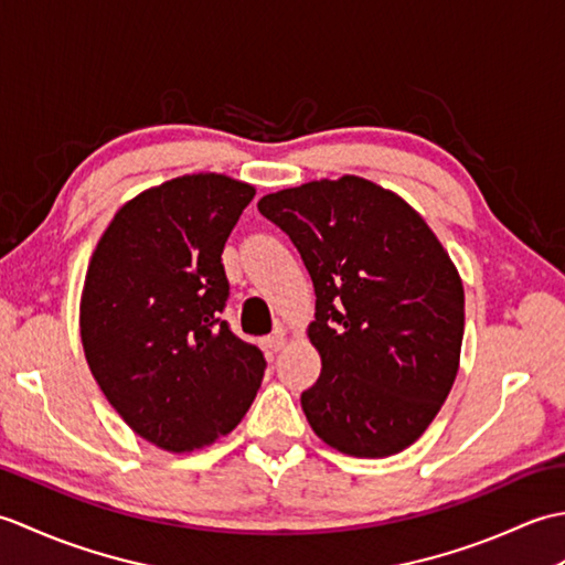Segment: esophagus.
I'll use <instances>...</instances> for the list:
<instances>
[{"label":"esophagus","mask_w":565,"mask_h":565,"mask_svg":"<svg viewBox=\"0 0 565 565\" xmlns=\"http://www.w3.org/2000/svg\"><path fill=\"white\" fill-rule=\"evenodd\" d=\"M267 347H269L271 352H279V350H284V347H286V332H284V330L274 332L271 338H267Z\"/></svg>","instance_id":"obj_1"}]
</instances>
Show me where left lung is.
I'll use <instances>...</instances> for the list:
<instances>
[{"label": "left lung", "mask_w": 565, "mask_h": 565, "mask_svg": "<svg viewBox=\"0 0 565 565\" xmlns=\"http://www.w3.org/2000/svg\"><path fill=\"white\" fill-rule=\"evenodd\" d=\"M257 209L316 286L306 332L322 371L301 395L310 427L359 459L407 449L459 374L463 284L449 252L403 196L356 174L274 191Z\"/></svg>", "instance_id": "1"}]
</instances>
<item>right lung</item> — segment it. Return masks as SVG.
<instances>
[{
  "instance_id": "1",
  "label": "right lung",
  "mask_w": 565,
  "mask_h": 565,
  "mask_svg": "<svg viewBox=\"0 0 565 565\" xmlns=\"http://www.w3.org/2000/svg\"><path fill=\"white\" fill-rule=\"evenodd\" d=\"M255 186L182 174L116 211L92 252L79 334L92 376L138 437L189 454L231 435L249 411L264 356L218 318L225 239Z\"/></svg>"
}]
</instances>
